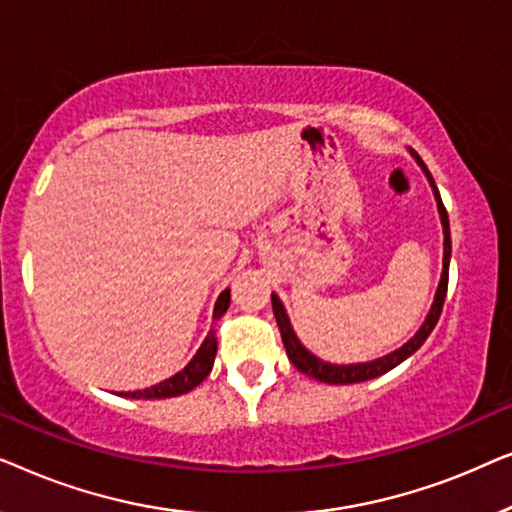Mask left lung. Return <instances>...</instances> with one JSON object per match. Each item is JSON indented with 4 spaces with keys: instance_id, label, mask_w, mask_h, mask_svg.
<instances>
[{
    "instance_id": "1",
    "label": "left lung",
    "mask_w": 512,
    "mask_h": 512,
    "mask_svg": "<svg viewBox=\"0 0 512 512\" xmlns=\"http://www.w3.org/2000/svg\"><path fill=\"white\" fill-rule=\"evenodd\" d=\"M408 151H410V156L415 158V163L422 167L426 181H429V186H431V191H433V198H436L440 226H443V272H440V282H438L436 296H433L431 310H429V314H426L424 324L419 326V331L412 335V338L405 342V345L394 349V352L384 354V356H380V359L363 361V363H331V361L319 359V356H314L310 349H307L303 342L298 340V335H296V331H293V326H291L289 314H286V310H284V303H282V300H279L277 293H272V312H275L279 333H282V342H284L286 356H289V361L300 370V373H305L307 377H312V380H319V382H326V384H356V382L375 380V377L389 373L391 368H396L398 363H403L405 359H408V356L415 354L417 349L424 345L426 338H429L431 331L438 324L440 312H443L445 293H447V275H450V256H452L450 219H447L443 200H440L438 186H436V181H433L431 172L426 170V165L422 163V158H419L415 151H412V149H408Z\"/></svg>"
}]
</instances>
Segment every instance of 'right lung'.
Instances as JSON below:
<instances>
[{
    "label": "right lung",
    "instance_id": "add662e5",
    "mask_svg": "<svg viewBox=\"0 0 512 512\" xmlns=\"http://www.w3.org/2000/svg\"><path fill=\"white\" fill-rule=\"evenodd\" d=\"M230 305V289H226L216 300L214 305V319H221L223 314H226ZM214 359H216V333L209 331L207 338L202 340V345L198 352L191 361L186 363V368H181L179 373H174L172 377H167V380L153 384L149 389H139V391H128V394L121 396L125 398H146V401H153V398H172V396H181V394H188V391L198 387V384L205 380V377L212 373V366H214Z\"/></svg>",
    "mask_w": 512,
    "mask_h": 512
}]
</instances>
